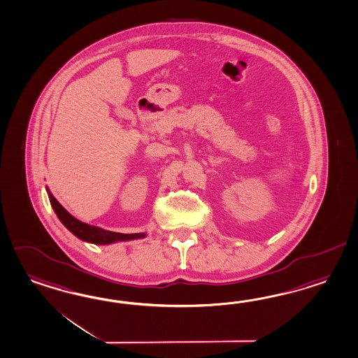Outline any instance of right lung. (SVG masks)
Listing matches in <instances>:
<instances>
[{
    "label": "right lung",
    "instance_id": "1",
    "mask_svg": "<svg viewBox=\"0 0 358 358\" xmlns=\"http://www.w3.org/2000/svg\"><path fill=\"white\" fill-rule=\"evenodd\" d=\"M49 200H50V205H52L53 210L55 211L57 217L64 223V227L70 229L76 238H82L84 241L93 243V244H110V243L120 241V240H132V238L145 236V234H120V232H113V231L102 229L96 226L83 223L66 210L64 206L55 200L50 192H49Z\"/></svg>",
    "mask_w": 358,
    "mask_h": 358
}]
</instances>
